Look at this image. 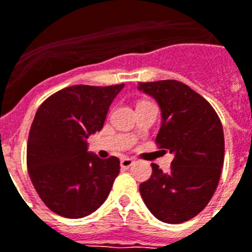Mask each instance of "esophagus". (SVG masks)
<instances>
[{"mask_svg": "<svg viewBox=\"0 0 252 252\" xmlns=\"http://www.w3.org/2000/svg\"><path fill=\"white\" fill-rule=\"evenodd\" d=\"M133 162L134 161L132 160V158L126 157V158H122V161H120V166H122V169H128L133 165Z\"/></svg>", "mask_w": 252, "mask_h": 252, "instance_id": "34e87169", "label": "esophagus"}]
</instances>
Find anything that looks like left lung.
Masks as SVG:
<instances>
[{
	"label": "left lung",
	"mask_w": 252,
	"mask_h": 252,
	"mask_svg": "<svg viewBox=\"0 0 252 252\" xmlns=\"http://www.w3.org/2000/svg\"><path fill=\"white\" fill-rule=\"evenodd\" d=\"M161 109L157 145L174 155L170 172L152 164L140 185L144 202L157 220L182 223L206 207L220 182L224 158L223 128L210 103L178 80L139 83Z\"/></svg>",
	"instance_id": "left-lung-1"
}]
</instances>
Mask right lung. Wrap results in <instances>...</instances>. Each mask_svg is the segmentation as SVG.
<instances>
[{
  "instance_id": "add662e5",
  "label": "right lung",
  "mask_w": 252,
  "mask_h": 252,
  "mask_svg": "<svg viewBox=\"0 0 252 252\" xmlns=\"http://www.w3.org/2000/svg\"><path fill=\"white\" fill-rule=\"evenodd\" d=\"M124 84H78L46 99L32 120L28 140V170L50 210L83 218L99 209L120 172L118 157L88 152V136L104 126L109 105Z\"/></svg>"
}]
</instances>
